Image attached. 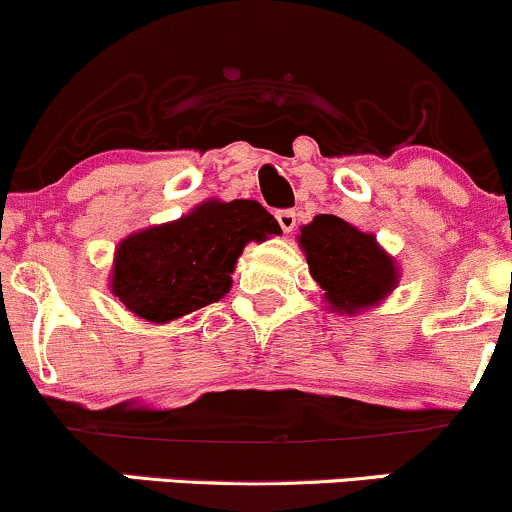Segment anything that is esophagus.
Wrapping results in <instances>:
<instances>
[{
    "instance_id": "34e87169",
    "label": "esophagus",
    "mask_w": 512,
    "mask_h": 512,
    "mask_svg": "<svg viewBox=\"0 0 512 512\" xmlns=\"http://www.w3.org/2000/svg\"><path fill=\"white\" fill-rule=\"evenodd\" d=\"M277 223L285 232H292L297 227V213L294 210H277Z\"/></svg>"
}]
</instances>
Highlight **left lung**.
<instances>
[{
	"instance_id": "left-lung-1",
	"label": "left lung",
	"mask_w": 512,
	"mask_h": 512,
	"mask_svg": "<svg viewBox=\"0 0 512 512\" xmlns=\"http://www.w3.org/2000/svg\"><path fill=\"white\" fill-rule=\"evenodd\" d=\"M299 245L324 297L337 312L354 314L384 299L396 285V265L369 232H359L337 215H317L302 227Z\"/></svg>"
}]
</instances>
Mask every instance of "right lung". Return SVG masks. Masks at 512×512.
<instances>
[{
  "mask_svg": "<svg viewBox=\"0 0 512 512\" xmlns=\"http://www.w3.org/2000/svg\"><path fill=\"white\" fill-rule=\"evenodd\" d=\"M280 232L255 200H210L175 223L126 237L116 250L111 289L136 317L170 322L218 302L232 285L242 247Z\"/></svg>",
  "mask_w": 512,
  "mask_h": 512,
  "instance_id": "add662e5",
  "label": "right lung"
}]
</instances>
